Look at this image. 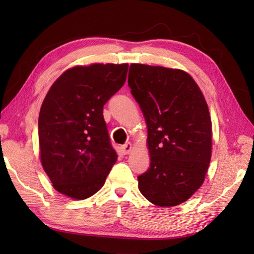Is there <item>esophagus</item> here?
Instances as JSON below:
<instances>
[{
    "instance_id": "obj_1",
    "label": "esophagus",
    "mask_w": 254,
    "mask_h": 254,
    "mask_svg": "<svg viewBox=\"0 0 254 254\" xmlns=\"http://www.w3.org/2000/svg\"><path fill=\"white\" fill-rule=\"evenodd\" d=\"M131 149H132L131 143H126V144H124V145L122 146V150H123V152L125 153V155H128V153L131 151Z\"/></svg>"
}]
</instances>
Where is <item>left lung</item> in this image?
I'll return each mask as SVG.
<instances>
[{
	"mask_svg": "<svg viewBox=\"0 0 254 254\" xmlns=\"http://www.w3.org/2000/svg\"><path fill=\"white\" fill-rule=\"evenodd\" d=\"M128 86L147 124L150 166L137 177L151 203L175 206L202 186L212 153V123L203 94L178 68L132 64Z\"/></svg>",
	"mask_w": 254,
	"mask_h": 254,
	"instance_id": "obj_1",
	"label": "left lung"
}]
</instances>
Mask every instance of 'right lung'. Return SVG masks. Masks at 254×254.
<instances>
[{
	"instance_id": "right-lung-1",
	"label": "right lung",
	"mask_w": 254,
	"mask_h": 254,
	"mask_svg": "<svg viewBox=\"0 0 254 254\" xmlns=\"http://www.w3.org/2000/svg\"><path fill=\"white\" fill-rule=\"evenodd\" d=\"M128 64L66 70L42 103L38 132L44 172L59 193L86 199L103 188L117 162L104 105L124 86Z\"/></svg>"
}]
</instances>
